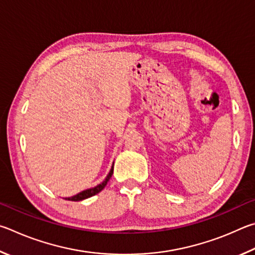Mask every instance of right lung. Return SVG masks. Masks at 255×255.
Segmentation results:
<instances>
[{
    "mask_svg": "<svg viewBox=\"0 0 255 255\" xmlns=\"http://www.w3.org/2000/svg\"><path fill=\"white\" fill-rule=\"evenodd\" d=\"M113 167H114V163H113V166H112V168H111L109 175L106 176L105 179L103 180L100 185L93 187V188H88L86 190L80 191V193L73 196V197H66L65 199L66 200H71V202H79V200H84V199H86V198H89V197H92V196L100 193V191H102L103 189H104V187L106 186L107 181L110 180V178L112 177V175H113Z\"/></svg>",
    "mask_w": 255,
    "mask_h": 255,
    "instance_id": "add662e5",
    "label": "right lung"
}]
</instances>
